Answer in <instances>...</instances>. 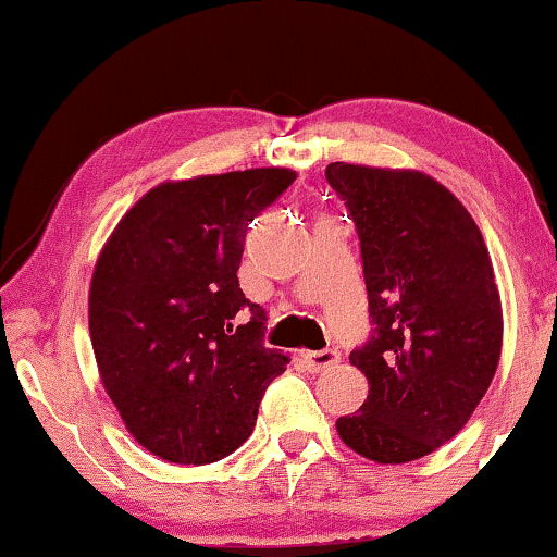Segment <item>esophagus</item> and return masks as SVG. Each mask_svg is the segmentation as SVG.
<instances>
[{
    "label": "esophagus",
    "mask_w": 557,
    "mask_h": 557,
    "mask_svg": "<svg viewBox=\"0 0 557 557\" xmlns=\"http://www.w3.org/2000/svg\"><path fill=\"white\" fill-rule=\"evenodd\" d=\"M341 360V354L335 348H325V350H312V354H305V363L312 373H320V371H327V368H333L335 363Z\"/></svg>",
    "instance_id": "obj_1"
}]
</instances>
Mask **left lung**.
Returning <instances> with one entry per match:
<instances>
[{"instance_id": "left-lung-1", "label": "left lung", "mask_w": 557, "mask_h": 557, "mask_svg": "<svg viewBox=\"0 0 557 557\" xmlns=\"http://www.w3.org/2000/svg\"><path fill=\"white\" fill-rule=\"evenodd\" d=\"M325 178L356 222L375 325L350 354L368 398L335 429L360 457L406 465L457 436L495 379V270L472 214L429 174L335 161Z\"/></svg>"}]
</instances>
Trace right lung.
<instances>
[{"label":"right lung","mask_w":557,"mask_h":557,"mask_svg":"<svg viewBox=\"0 0 557 557\" xmlns=\"http://www.w3.org/2000/svg\"><path fill=\"white\" fill-rule=\"evenodd\" d=\"M295 178L270 166L163 182L100 249L88 295L98 373L128 434L159 459L209 465L232 454L289 363L264 348L268 318L237 270L249 222Z\"/></svg>","instance_id":"obj_1"}]
</instances>
